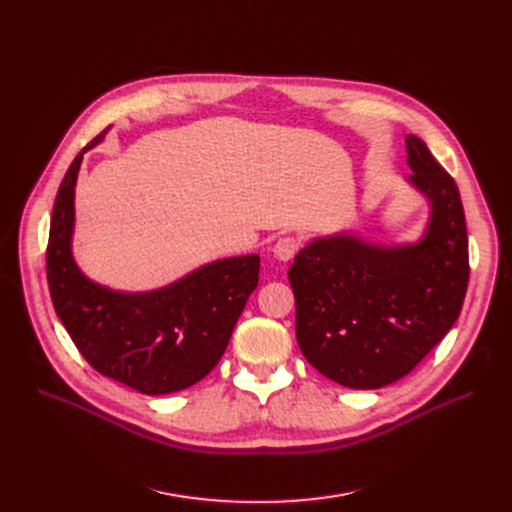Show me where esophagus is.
Returning a JSON list of instances; mask_svg holds the SVG:
<instances>
[{
  "instance_id": "esophagus-1",
  "label": "esophagus",
  "mask_w": 512,
  "mask_h": 512,
  "mask_svg": "<svg viewBox=\"0 0 512 512\" xmlns=\"http://www.w3.org/2000/svg\"><path fill=\"white\" fill-rule=\"evenodd\" d=\"M299 247H301V245H299L297 238L282 236V238L276 240V245H274V257L286 263V261H290L294 255L299 253Z\"/></svg>"
}]
</instances>
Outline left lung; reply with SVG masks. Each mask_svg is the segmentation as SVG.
<instances>
[{
	"label": "left lung",
	"instance_id": "obj_1",
	"mask_svg": "<svg viewBox=\"0 0 512 512\" xmlns=\"http://www.w3.org/2000/svg\"><path fill=\"white\" fill-rule=\"evenodd\" d=\"M407 153V180L429 201L421 240L382 247L348 232L315 238L288 270L301 353L346 388L405 378L463 309L469 242L459 186L415 134Z\"/></svg>",
	"mask_w": 512,
	"mask_h": 512
}]
</instances>
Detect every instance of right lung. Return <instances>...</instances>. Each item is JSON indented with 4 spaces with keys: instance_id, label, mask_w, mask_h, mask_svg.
Instances as JSON below:
<instances>
[{
    "instance_id": "add662e5",
    "label": "right lung",
    "mask_w": 512,
    "mask_h": 512,
    "mask_svg": "<svg viewBox=\"0 0 512 512\" xmlns=\"http://www.w3.org/2000/svg\"><path fill=\"white\" fill-rule=\"evenodd\" d=\"M70 164L53 203L47 284L78 353L105 378L157 396L197 384L218 365L236 321L259 282V255L207 263L151 292H118L89 280L72 257L74 184L83 153Z\"/></svg>"
}]
</instances>
